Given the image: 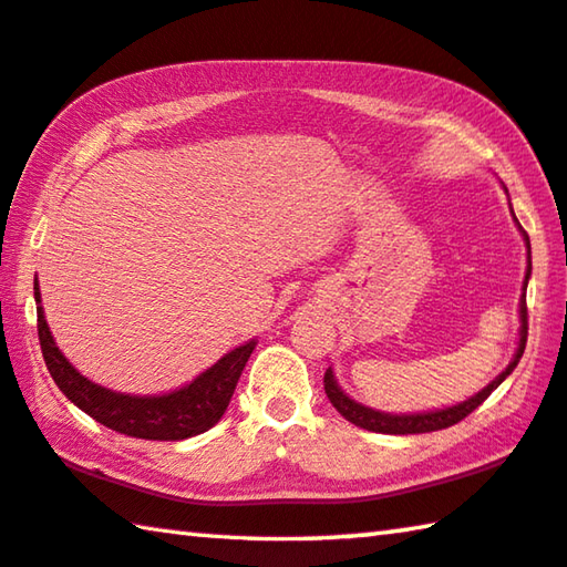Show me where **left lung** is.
Segmentation results:
<instances>
[{"instance_id": "1", "label": "left lung", "mask_w": 567, "mask_h": 567, "mask_svg": "<svg viewBox=\"0 0 567 567\" xmlns=\"http://www.w3.org/2000/svg\"><path fill=\"white\" fill-rule=\"evenodd\" d=\"M523 235H525V243H527V272H525V285H523V290H525L527 277H530V239H527L525 229H523ZM520 322H523L520 324V344H517V352H515L513 362L507 364L505 372H501V375H497L485 390H480L475 398L460 402V405H455V408H445V410H435V412H420V415H388V412L370 410V408L360 405V402L350 400L338 388V382H334L330 370L324 372V392H328L332 408L338 410L344 420H350L352 425H358V427L372 430V433L415 435V433H435V430H445L450 425H457L460 420H465L470 412L483 405V402L491 398V392L497 385H501V382L515 370V364L520 362L523 352H525V342H527V302H525V292H523V300H520Z\"/></svg>"}]
</instances>
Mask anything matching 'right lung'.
<instances>
[{"instance_id":"obj_1","label":"right lung","mask_w":567,"mask_h":567,"mask_svg":"<svg viewBox=\"0 0 567 567\" xmlns=\"http://www.w3.org/2000/svg\"><path fill=\"white\" fill-rule=\"evenodd\" d=\"M34 300L40 305V287H37V282ZM37 332H40L42 358L52 380L56 382V388L76 408L102 422L104 427L142 440H185L207 433L225 415L237 388V380L243 375L249 354L255 350V342L239 344V348L227 352L207 372H203L195 382H189L182 390L169 392V395L134 398L94 385V382L82 378L66 362V358L52 340L50 328H47L42 305L37 307Z\"/></svg>"}]
</instances>
